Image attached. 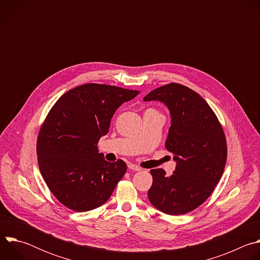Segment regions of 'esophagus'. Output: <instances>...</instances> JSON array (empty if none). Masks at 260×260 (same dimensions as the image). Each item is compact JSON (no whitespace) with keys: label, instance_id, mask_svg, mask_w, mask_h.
<instances>
[{"label":"esophagus","instance_id":"esophagus-1","mask_svg":"<svg viewBox=\"0 0 260 260\" xmlns=\"http://www.w3.org/2000/svg\"><path fill=\"white\" fill-rule=\"evenodd\" d=\"M127 167H128V169H129V170H133V171H136V172H140V171H142V168H140L139 166L134 165V164H128V165H127Z\"/></svg>","mask_w":260,"mask_h":260}]
</instances>
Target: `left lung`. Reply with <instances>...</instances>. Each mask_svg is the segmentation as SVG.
<instances>
[{
	"label": "left lung",
	"instance_id": "8db88e82",
	"mask_svg": "<svg viewBox=\"0 0 260 260\" xmlns=\"http://www.w3.org/2000/svg\"><path fill=\"white\" fill-rule=\"evenodd\" d=\"M144 101H159L169 108L172 124L166 141L176 170L167 176L151 170L152 186L148 199L168 215H182L200 207L213 192L223 174L228 145L214 111L196 91L170 83L148 93Z\"/></svg>",
	"mask_w": 260,
	"mask_h": 260
}]
</instances>
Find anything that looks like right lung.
I'll return each mask as SVG.
<instances>
[{
	"label": "right lung",
	"mask_w": 260,
	"mask_h": 260,
	"mask_svg": "<svg viewBox=\"0 0 260 260\" xmlns=\"http://www.w3.org/2000/svg\"><path fill=\"white\" fill-rule=\"evenodd\" d=\"M139 93L87 83L67 91L50 109L37 140V155L48 188L67 208L86 212L101 207L124 176L126 164L105 160L96 145L119 106Z\"/></svg>",
	"instance_id": "1"
}]
</instances>
